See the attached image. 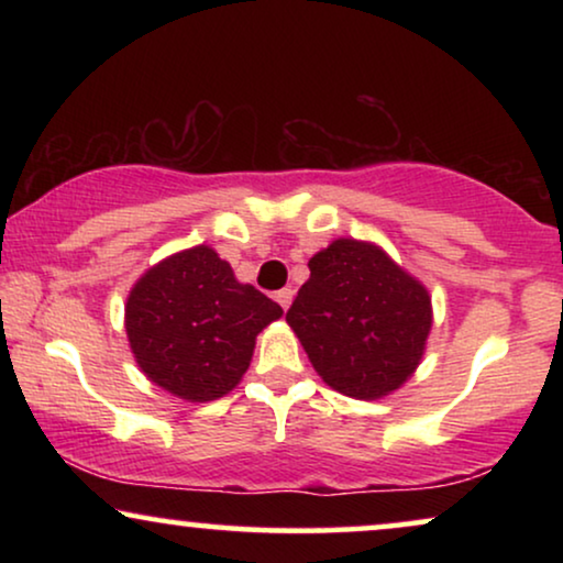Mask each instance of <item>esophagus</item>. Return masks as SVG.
Returning <instances> with one entry per match:
<instances>
[{
    "mask_svg": "<svg viewBox=\"0 0 563 563\" xmlns=\"http://www.w3.org/2000/svg\"><path fill=\"white\" fill-rule=\"evenodd\" d=\"M274 299L284 307V310H289L291 299H295V291H291V289H279V291H276V295H274Z\"/></svg>",
    "mask_w": 563,
    "mask_h": 563,
    "instance_id": "1",
    "label": "esophagus"
}]
</instances>
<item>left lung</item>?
<instances>
[{"mask_svg": "<svg viewBox=\"0 0 563 563\" xmlns=\"http://www.w3.org/2000/svg\"><path fill=\"white\" fill-rule=\"evenodd\" d=\"M287 312L314 372L353 399H384L426 356L433 305L426 284L382 245L338 238L310 258Z\"/></svg>", "mask_w": 563, "mask_h": 563, "instance_id": "obj_1", "label": "left lung"}]
</instances>
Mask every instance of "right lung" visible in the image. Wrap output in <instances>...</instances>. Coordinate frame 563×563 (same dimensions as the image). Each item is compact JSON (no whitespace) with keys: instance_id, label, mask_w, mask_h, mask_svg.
I'll use <instances>...</instances> for the list:
<instances>
[{"instance_id":"1","label":"right lung","mask_w":563,"mask_h":563,"mask_svg":"<svg viewBox=\"0 0 563 563\" xmlns=\"http://www.w3.org/2000/svg\"><path fill=\"white\" fill-rule=\"evenodd\" d=\"M282 314L202 243L158 261L133 284L125 333L148 382L184 402H212L241 384L256 335Z\"/></svg>"}]
</instances>
